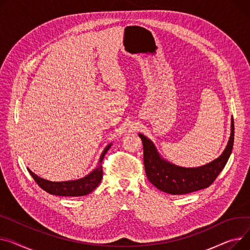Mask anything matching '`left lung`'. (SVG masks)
I'll return each instance as SVG.
<instances>
[{
	"instance_id": "left-lung-1",
	"label": "left lung",
	"mask_w": 250,
	"mask_h": 250,
	"mask_svg": "<svg viewBox=\"0 0 250 250\" xmlns=\"http://www.w3.org/2000/svg\"><path fill=\"white\" fill-rule=\"evenodd\" d=\"M139 136L144 146V164L148 181L163 192L182 195L209 187L223 170L233 147L234 123L232 118L230 138L220 157L198 168H183L164 160L151 140L142 134Z\"/></svg>"
}]
</instances>
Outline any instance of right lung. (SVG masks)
<instances>
[{
    "instance_id": "obj_1",
    "label": "right lung",
    "mask_w": 250,
    "mask_h": 250,
    "mask_svg": "<svg viewBox=\"0 0 250 250\" xmlns=\"http://www.w3.org/2000/svg\"><path fill=\"white\" fill-rule=\"evenodd\" d=\"M111 144H109L104 149L99 158L98 166L87 176L78 180L66 181V182H51L38 177L36 174L33 173L30 169L27 168L30 175L35 180L37 184L47 193L57 195V196H68V197H78L85 196L91 193L101 183L103 179V166L102 162L109 149Z\"/></svg>"
}]
</instances>
